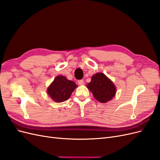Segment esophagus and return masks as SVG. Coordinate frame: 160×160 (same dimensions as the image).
Wrapping results in <instances>:
<instances>
[{
  "label": "esophagus",
  "instance_id": "esophagus-1",
  "mask_svg": "<svg viewBox=\"0 0 160 160\" xmlns=\"http://www.w3.org/2000/svg\"><path fill=\"white\" fill-rule=\"evenodd\" d=\"M84 83V81L83 79H81L78 81V84L79 85H83Z\"/></svg>",
  "mask_w": 160,
  "mask_h": 160
}]
</instances>
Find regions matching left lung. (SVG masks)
I'll return each instance as SVG.
<instances>
[{
    "label": "left lung",
    "instance_id": "8db88e82",
    "mask_svg": "<svg viewBox=\"0 0 160 160\" xmlns=\"http://www.w3.org/2000/svg\"><path fill=\"white\" fill-rule=\"evenodd\" d=\"M94 98L100 103H106L112 99L116 93V88L109 79L102 72H98L87 85Z\"/></svg>",
    "mask_w": 160,
    "mask_h": 160
}]
</instances>
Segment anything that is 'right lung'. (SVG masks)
Returning a JSON list of instances; mask_svg holds the SVG:
<instances>
[{"instance_id":"1","label":"right lung","mask_w":160,"mask_h":160,"mask_svg":"<svg viewBox=\"0 0 160 160\" xmlns=\"http://www.w3.org/2000/svg\"><path fill=\"white\" fill-rule=\"evenodd\" d=\"M76 88L75 82L68 80L65 76L59 75L48 88L47 93L55 102H62L70 98Z\"/></svg>"}]
</instances>
